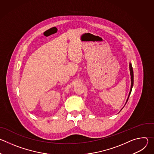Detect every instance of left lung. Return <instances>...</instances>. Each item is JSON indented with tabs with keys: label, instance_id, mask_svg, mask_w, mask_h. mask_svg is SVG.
I'll use <instances>...</instances> for the list:
<instances>
[{
	"label": "left lung",
	"instance_id": "8db88e82",
	"mask_svg": "<svg viewBox=\"0 0 154 154\" xmlns=\"http://www.w3.org/2000/svg\"><path fill=\"white\" fill-rule=\"evenodd\" d=\"M129 69H130V76H131V87H130V90L128 94V96L127 97V99L126 100V102L125 103V105L126 104V103L128 101V99L129 98V96L130 95V93L131 92V90H132V88H133V85H134V71H133V68H132V66H131V63H130L129 64Z\"/></svg>",
	"mask_w": 154,
	"mask_h": 154
}]
</instances>
